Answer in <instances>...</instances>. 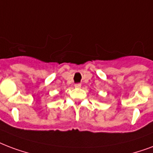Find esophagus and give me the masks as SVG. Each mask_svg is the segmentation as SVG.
I'll use <instances>...</instances> for the list:
<instances>
[{
    "label": "esophagus",
    "instance_id": "obj_1",
    "mask_svg": "<svg viewBox=\"0 0 153 153\" xmlns=\"http://www.w3.org/2000/svg\"><path fill=\"white\" fill-rule=\"evenodd\" d=\"M74 87H76V88H80V87H81V83H76V84H74Z\"/></svg>",
    "mask_w": 153,
    "mask_h": 153
}]
</instances>
